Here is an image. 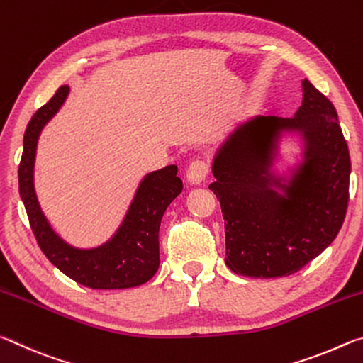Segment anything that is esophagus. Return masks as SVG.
Here are the masks:
<instances>
[{
  "label": "esophagus",
  "mask_w": 363,
  "mask_h": 363,
  "mask_svg": "<svg viewBox=\"0 0 363 363\" xmlns=\"http://www.w3.org/2000/svg\"><path fill=\"white\" fill-rule=\"evenodd\" d=\"M208 162L203 158H196L192 163L189 164L187 168V181L190 184H200L205 181V177L208 176Z\"/></svg>",
  "instance_id": "esophagus-1"
}]
</instances>
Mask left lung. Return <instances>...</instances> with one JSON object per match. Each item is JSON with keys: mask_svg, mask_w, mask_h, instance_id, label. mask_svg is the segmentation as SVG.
Returning a JSON list of instances; mask_svg holds the SVG:
<instances>
[{"mask_svg": "<svg viewBox=\"0 0 363 363\" xmlns=\"http://www.w3.org/2000/svg\"><path fill=\"white\" fill-rule=\"evenodd\" d=\"M284 133H298L305 149L290 177L272 171ZM213 176L227 267L255 279L298 272L330 247L346 218L351 158L333 104L304 79L293 118L259 115L238 125L214 155Z\"/></svg>", "mask_w": 363, "mask_h": 363, "instance_id": "obj_1", "label": "left lung"}]
</instances>
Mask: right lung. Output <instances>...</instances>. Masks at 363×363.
<instances>
[{
  "mask_svg": "<svg viewBox=\"0 0 363 363\" xmlns=\"http://www.w3.org/2000/svg\"><path fill=\"white\" fill-rule=\"evenodd\" d=\"M70 93L60 86L51 101L30 120L23 134L19 164V192L30 227L45 256L67 277L94 290H120L149 281L160 266L158 230L167 208L182 192L177 167L152 171L140 181L125 219L108 242L96 248H75L64 242L41 211L35 194L33 169L36 145L46 123L59 112Z\"/></svg>",
  "mask_w": 363,
  "mask_h": 363,
  "instance_id": "1",
  "label": "right lung"
}]
</instances>
